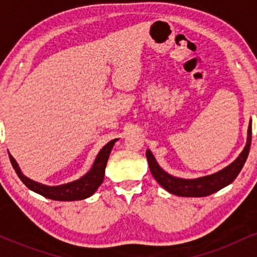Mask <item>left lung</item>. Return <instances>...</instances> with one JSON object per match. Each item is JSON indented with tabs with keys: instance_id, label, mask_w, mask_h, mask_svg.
<instances>
[{
	"instance_id": "1",
	"label": "left lung",
	"mask_w": 257,
	"mask_h": 257,
	"mask_svg": "<svg viewBox=\"0 0 257 257\" xmlns=\"http://www.w3.org/2000/svg\"><path fill=\"white\" fill-rule=\"evenodd\" d=\"M250 145H251V120H250L249 129H247L246 145L241 151L239 157L228 167H226L225 169L220 170L213 175L192 180L174 178V176L164 172L157 164L150 150L146 151V157L153 178L157 180L158 184L163 188H166L168 192L180 197H206L217 192L221 188L226 187L227 185L234 181V179L237 178L244 163H245L247 155H249Z\"/></svg>"
}]
</instances>
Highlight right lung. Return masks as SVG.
<instances>
[{
  "label": "right lung",
  "mask_w": 257,
  "mask_h": 257,
  "mask_svg": "<svg viewBox=\"0 0 257 257\" xmlns=\"http://www.w3.org/2000/svg\"><path fill=\"white\" fill-rule=\"evenodd\" d=\"M117 139L111 140L110 143L106 144L100 150L93 167H91V169L85 174L83 178L76 180L73 182H69V184L53 186V187L38 184V182L32 181V180L26 178L24 174L20 172V168L18 167L16 159L12 157V155H10V159L12 166H13L19 179L23 181V184L28 188H30L31 191H34V192L53 200H81L90 197L91 194L98 190V187L102 184V181H104L106 163H107L108 156H110L112 147H113Z\"/></svg>",
  "instance_id": "1"
}]
</instances>
